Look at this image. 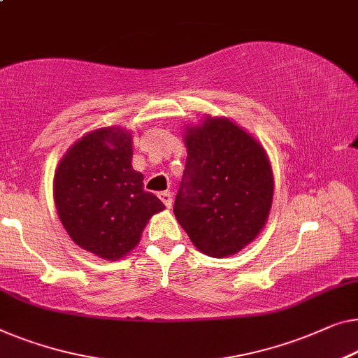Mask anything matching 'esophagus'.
Masks as SVG:
<instances>
[{
    "label": "esophagus",
    "instance_id": "34e87169",
    "mask_svg": "<svg viewBox=\"0 0 358 358\" xmlns=\"http://www.w3.org/2000/svg\"><path fill=\"white\" fill-rule=\"evenodd\" d=\"M159 199H161L164 204H165V207H172V194L169 193V191H162V193H159Z\"/></svg>",
    "mask_w": 358,
    "mask_h": 358
}]
</instances>
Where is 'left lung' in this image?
I'll return each mask as SVG.
<instances>
[{"instance_id": "obj_1", "label": "left lung", "mask_w": 358, "mask_h": 358, "mask_svg": "<svg viewBox=\"0 0 358 358\" xmlns=\"http://www.w3.org/2000/svg\"><path fill=\"white\" fill-rule=\"evenodd\" d=\"M188 157L173 213L197 250L228 257L264 230L273 202V170L262 143L227 117L186 125Z\"/></svg>"}]
</instances>
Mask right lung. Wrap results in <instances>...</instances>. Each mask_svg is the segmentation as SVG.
I'll use <instances>...</instances> for the list:
<instances>
[{"mask_svg": "<svg viewBox=\"0 0 358 358\" xmlns=\"http://www.w3.org/2000/svg\"><path fill=\"white\" fill-rule=\"evenodd\" d=\"M131 131L122 127L92 130L67 149L55 172L62 227L77 246L104 260L131 252L146 223L165 209L131 167Z\"/></svg>", "mask_w": 358, "mask_h": 358, "instance_id": "obj_1", "label": "right lung"}]
</instances>
